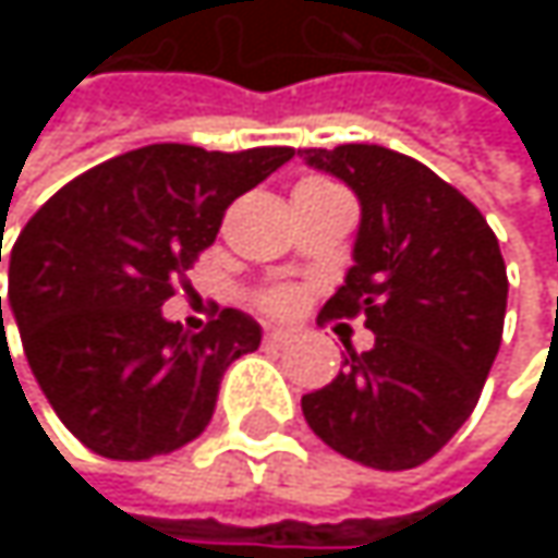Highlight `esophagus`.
Listing matches in <instances>:
<instances>
[{"instance_id": "1", "label": "esophagus", "mask_w": 558, "mask_h": 558, "mask_svg": "<svg viewBox=\"0 0 558 558\" xmlns=\"http://www.w3.org/2000/svg\"><path fill=\"white\" fill-rule=\"evenodd\" d=\"M287 339H290V332H287V329H275V326H271V329H265V342H271V345H280V342H287Z\"/></svg>"}]
</instances>
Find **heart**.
Segmentation results:
<instances>
[{
	"instance_id": "obj_1",
	"label": "heart",
	"mask_w": 558,
	"mask_h": 558,
	"mask_svg": "<svg viewBox=\"0 0 558 558\" xmlns=\"http://www.w3.org/2000/svg\"><path fill=\"white\" fill-rule=\"evenodd\" d=\"M262 303H265L268 310H287V306H290V293H287V290H268V293L262 296Z\"/></svg>"
}]
</instances>
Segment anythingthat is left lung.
Masks as SVG:
<instances>
[{"instance_id":"left-lung-1","label":"left lung","mask_w":558,"mask_h":558,"mask_svg":"<svg viewBox=\"0 0 558 558\" xmlns=\"http://www.w3.org/2000/svg\"><path fill=\"white\" fill-rule=\"evenodd\" d=\"M362 206L352 268L326 316H365L326 388L303 393L310 429L352 462L403 472L433 459L472 416L501 349L507 268L485 216L442 177L381 145L306 148Z\"/></svg>"}]
</instances>
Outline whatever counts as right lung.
<instances>
[{
	"instance_id": "add662e5",
	"label": "right lung",
	"mask_w": 558,
	"mask_h": 558,
	"mask_svg": "<svg viewBox=\"0 0 558 558\" xmlns=\"http://www.w3.org/2000/svg\"><path fill=\"white\" fill-rule=\"evenodd\" d=\"M290 158L148 145L70 180L22 229L9 310L32 375L86 449L138 462L206 429L226 368L262 345V326L222 310L190 332L161 306L216 242L229 203Z\"/></svg>"
}]
</instances>
